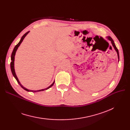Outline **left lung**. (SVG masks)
Masks as SVG:
<instances>
[{"label":"left lung","mask_w":130,"mask_h":130,"mask_svg":"<svg viewBox=\"0 0 130 130\" xmlns=\"http://www.w3.org/2000/svg\"><path fill=\"white\" fill-rule=\"evenodd\" d=\"M108 39H109V40H110L111 41V43H112V44L113 46L114 47V49L115 50V51H117V53H118V58H119V50H118V49L117 48V47H116V46H115V43H114V41H113V39H112L111 37H110V36H108Z\"/></svg>","instance_id":"8db88e82"}]
</instances>
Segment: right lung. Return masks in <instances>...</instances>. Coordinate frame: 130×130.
<instances>
[{"label":"right lung","instance_id":"1","mask_svg":"<svg viewBox=\"0 0 130 130\" xmlns=\"http://www.w3.org/2000/svg\"><path fill=\"white\" fill-rule=\"evenodd\" d=\"M29 32V31H27V32H26V33L24 34V35L22 36L21 39H20V40L19 41V42L15 46V47H14V48H13V51H12V52L11 55L10 69H11V72H12V75H13V76H14V77L16 78V80L17 81L18 83L20 85V86H21L23 88H24V89L25 90H26V91H28V92H40V91H45V90H47V89H48V88H50V87H51L54 85V83H55V81L51 85H50L49 87H48L46 88H45V89H42V90H37V91L29 90L27 89L26 88L23 87V86L22 85V84H20V83L19 82V80H18V78H17V76H16L15 72V69H14V60H15V54H16V52L17 50L18 49V47H19V45H20V44H21L22 42H23V39H24V38L25 37V36L27 35V34H28V33Z\"/></svg>","mask_w":130,"mask_h":130}]
</instances>
